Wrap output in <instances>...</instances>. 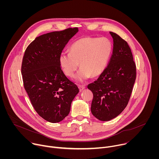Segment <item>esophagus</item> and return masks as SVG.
I'll return each instance as SVG.
<instances>
[{"mask_svg": "<svg viewBox=\"0 0 159 159\" xmlns=\"http://www.w3.org/2000/svg\"><path fill=\"white\" fill-rule=\"evenodd\" d=\"M78 87H79V88L80 91H82V90L83 89H84L85 88V86L84 85H78Z\"/></svg>", "mask_w": 159, "mask_h": 159, "instance_id": "esophagus-1", "label": "esophagus"}]
</instances>
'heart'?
<instances>
[{
  "instance_id": "obj_1",
  "label": "heart",
  "mask_w": 159,
  "mask_h": 159,
  "mask_svg": "<svg viewBox=\"0 0 159 159\" xmlns=\"http://www.w3.org/2000/svg\"><path fill=\"white\" fill-rule=\"evenodd\" d=\"M112 52V44L106 38H82L75 41L70 52H62L59 62L65 74L72 77L79 65L81 67L75 76L83 81L90 76L97 77L104 70Z\"/></svg>"
}]
</instances>
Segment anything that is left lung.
<instances>
[{"instance_id":"left-lung-1","label":"left lung","mask_w":159,"mask_h":159,"mask_svg":"<svg viewBox=\"0 0 159 159\" xmlns=\"http://www.w3.org/2000/svg\"><path fill=\"white\" fill-rule=\"evenodd\" d=\"M113 50L108 65L87 88L93 93L92 114L99 120L109 121L126 107L136 79V65L127 42L117 34L109 32Z\"/></svg>"}]
</instances>
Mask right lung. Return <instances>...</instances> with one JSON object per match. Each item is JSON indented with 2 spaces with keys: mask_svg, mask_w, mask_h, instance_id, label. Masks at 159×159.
Returning a JSON list of instances; mask_svg holds the SVG:
<instances>
[{
  "mask_svg": "<svg viewBox=\"0 0 159 159\" xmlns=\"http://www.w3.org/2000/svg\"><path fill=\"white\" fill-rule=\"evenodd\" d=\"M77 28L44 34L27 47L21 74L24 87L38 114L50 123H58L69 114L79 93L77 86L61 69L59 57Z\"/></svg>",
  "mask_w": 159,
  "mask_h": 159,
  "instance_id": "right-lung-1",
  "label": "right lung"
}]
</instances>
